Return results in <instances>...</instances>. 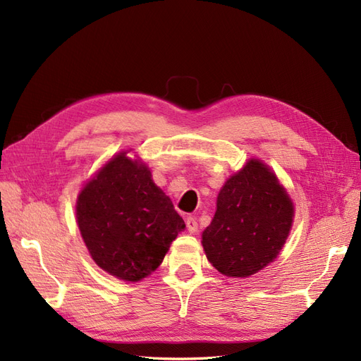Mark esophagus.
I'll use <instances>...</instances> for the list:
<instances>
[{"instance_id": "obj_1", "label": "esophagus", "mask_w": 361, "mask_h": 361, "mask_svg": "<svg viewBox=\"0 0 361 361\" xmlns=\"http://www.w3.org/2000/svg\"><path fill=\"white\" fill-rule=\"evenodd\" d=\"M197 227H199V224H197V221H195V218L188 216V218H187V228H188V232H190V233H195V232H197Z\"/></svg>"}]
</instances>
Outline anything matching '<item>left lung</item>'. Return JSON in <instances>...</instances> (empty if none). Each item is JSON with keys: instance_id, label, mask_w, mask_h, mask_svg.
<instances>
[{"instance_id": "left-lung-1", "label": "left lung", "mask_w": 361, "mask_h": 361, "mask_svg": "<svg viewBox=\"0 0 361 361\" xmlns=\"http://www.w3.org/2000/svg\"><path fill=\"white\" fill-rule=\"evenodd\" d=\"M293 216V202L274 170L250 158L218 191L216 211L202 233L204 255L227 277L253 276L277 259Z\"/></svg>"}]
</instances>
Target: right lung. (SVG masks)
Returning a JSON list of instances; mask_svg holds the SVG:
<instances>
[{"mask_svg": "<svg viewBox=\"0 0 361 361\" xmlns=\"http://www.w3.org/2000/svg\"><path fill=\"white\" fill-rule=\"evenodd\" d=\"M133 149L120 150L82 183L76 223L94 264L135 283L150 276L185 231L182 216Z\"/></svg>", "mask_w": 361, "mask_h": 361, "instance_id": "add662e5", "label": "right lung"}]
</instances>
